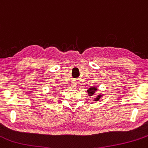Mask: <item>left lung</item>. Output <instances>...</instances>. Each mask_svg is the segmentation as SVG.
<instances>
[{"mask_svg":"<svg viewBox=\"0 0 148 148\" xmlns=\"http://www.w3.org/2000/svg\"><path fill=\"white\" fill-rule=\"evenodd\" d=\"M96 90H97V88H96V87L90 88H89L88 90H88V94H89V96H91L92 95L94 94L95 92H96ZM101 97V95H99V96H98L97 97L95 98V101H99V99H100Z\"/></svg>","mask_w":148,"mask_h":148,"instance_id":"left-lung-1","label":"left lung"}]
</instances>
